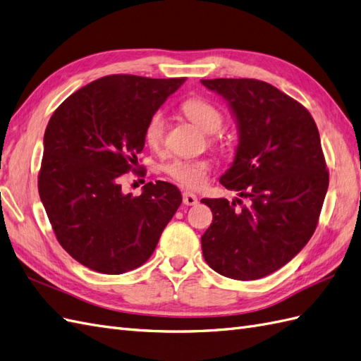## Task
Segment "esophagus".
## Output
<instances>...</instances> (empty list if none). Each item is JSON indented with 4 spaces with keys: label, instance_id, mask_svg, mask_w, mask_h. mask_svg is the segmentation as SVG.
Masks as SVG:
<instances>
[{
    "label": "esophagus",
    "instance_id": "34e87169",
    "mask_svg": "<svg viewBox=\"0 0 361 361\" xmlns=\"http://www.w3.org/2000/svg\"><path fill=\"white\" fill-rule=\"evenodd\" d=\"M183 202H184V204H186V206H195L197 202H198V198H197L195 195H193L192 192H184V193H183Z\"/></svg>",
    "mask_w": 361,
    "mask_h": 361
}]
</instances>
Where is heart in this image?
Returning <instances> with one entry per match:
<instances>
[{
	"instance_id": "heart-1",
	"label": "heart",
	"mask_w": 361,
	"mask_h": 361,
	"mask_svg": "<svg viewBox=\"0 0 361 361\" xmlns=\"http://www.w3.org/2000/svg\"><path fill=\"white\" fill-rule=\"evenodd\" d=\"M184 114L189 117L200 129L207 134L218 133L224 123V117L221 111L204 99H189L183 104ZM166 133V117L161 111H157L147 120L145 128V143L157 149L164 140ZM210 164L207 160H184L172 159L163 166V171L169 175L175 183L183 188L198 189L204 184Z\"/></svg>"
}]
</instances>
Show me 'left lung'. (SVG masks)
Wrapping results in <instances>:
<instances>
[{
    "mask_svg": "<svg viewBox=\"0 0 361 361\" xmlns=\"http://www.w3.org/2000/svg\"><path fill=\"white\" fill-rule=\"evenodd\" d=\"M223 97L236 128L235 159L219 183L247 198H202L214 221L202 256L230 279H261L288 264L317 226L329 175L316 122L299 102L256 79H204Z\"/></svg>",
    "mask_w": 361,
    "mask_h": 361,
    "instance_id": "obj_1",
    "label": "left lung"
}]
</instances>
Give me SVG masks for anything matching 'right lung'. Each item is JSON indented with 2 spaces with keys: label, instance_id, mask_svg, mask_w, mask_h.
<instances>
[{
  "label": "right lung",
  "instance_id": "add662e5",
  "mask_svg": "<svg viewBox=\"0 0 361 361\" xmlns=\"http://www.w3.org/2000/svg\"><path fill=\"white\" fill-rule=\"evenodd\" d=\"M184 80L111 75L53 113L39 197L63 250L88 269L122 274L143 265L180 207L173 184L147 183L133 197L122 192L120 177L143 151L147 120Z\"/></svg>",
  "mask_w": 361,
  "mask_h": 361
}]
</instances>
